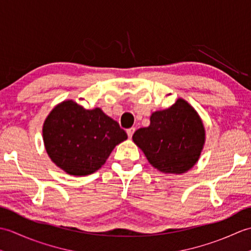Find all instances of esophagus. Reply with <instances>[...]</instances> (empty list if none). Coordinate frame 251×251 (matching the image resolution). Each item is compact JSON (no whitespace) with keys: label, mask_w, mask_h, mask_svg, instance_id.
<instances>
[{"label":"esophagus","mask_w":251,"mask_h":251,"mask_svg":"<svg viewBox=\"0 0 251 251\" xmlns=\"http://www.w3.org/2000/svg\"><path fill=\"white\" fill-rule=\"evenodd\" d=\"M134 132H135V128H134V127H131V128L127 129V135H128L129 138L132 137V135H134Z\"/></svg>","instance_id":"1"}]
</instances>
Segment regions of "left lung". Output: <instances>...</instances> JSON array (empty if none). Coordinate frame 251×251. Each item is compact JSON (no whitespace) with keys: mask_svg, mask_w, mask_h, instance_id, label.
Listing matches in <instances>:
<instances>
[{"mask_svg":"<svg viewBox=\"0 0 251 251\" xmlns=\"http://www.w3.org/2000/svg\"><path fill=\"white\" fill-rule=\"evenodd\" d=\"M150 126L135 131L132 140L153 167L166 174H183L199 161L205 129L199 114L183 99L151 115Z\"/></svg>","mask_w":251,"mask_h":251,"instance_id":"obj_1","label":"left lung"}]
</instances>
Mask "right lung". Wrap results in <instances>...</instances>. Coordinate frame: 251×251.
<instances>
[{
    "instance_id": "1",
    "label": "right lung",
    "mask_w": 251,
    "mask_h": 251,
    "mask_svg": "<svg viewBox=\"0 0 251 251\" xmlns=\"http://www.w3.org/2000/svg\"><path fill=\"white\" fill-rule=\"evenodd\" d=\"M43 138L47 154L58 167L69 175L86 176L102 166L127 134L99 108L86 110L68 100L47 116Z\"/></svg>"
}]
</instances>
